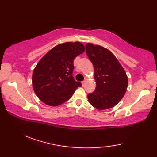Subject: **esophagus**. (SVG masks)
<instances>
[{
  "label": "esophagus",
  "mask_w": 157,
  "mask_h": 157,
  "mask_svg": "<svg viewBox=\"0 0 157 157\" xmlns=\"http://www.w3.org/2000/svg\"><path fill=\"white\" fill-rule=\"evenodd\" d=\"M82 86H84L85 84H86V81H83V82H82Z\"/></svg>",
  "instance_id": "obj_1"
}]
</instances>
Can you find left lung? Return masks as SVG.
<instances>
[{
	"label": "left lung",
	"mask_w": 157,
	"mask_h": 157,
	"mask_svg": "<svg viewBox=\"0 0 157 157\" xmlns=\"http://www.w3.org/2000/svg\"><path fill=\"white\" fill-rule=\"evenodd\" d=\"M86 52L94 68L95 91L88 95L90 103L98 110L115 106L124 96L128 86L125 69L113 53L103 46L88 43Z\"/></svg>",
	"instance_id": "8db88e82"
}]
</instances>
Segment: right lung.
Listing matches in <instances>:
<instances>
[{
    "instance_id": "right-lung-1",
    "label": "right lung",
    "mask_w": 157,
    "mask_h": 157,
    "mask_svg": "<svg viewBox=\"0 0 157 157\" xmlns=\"http://www.w3.org/2000/svg\"><path fill=\"white\" fill-rule=\"evenodd\" d=\"M84 51L82 43L67 42L56 45L40 59L33 71L32 86L41 101L48 106H59L82 86L72 73L73 60Z\"/></svg>"
}]
</instances>
